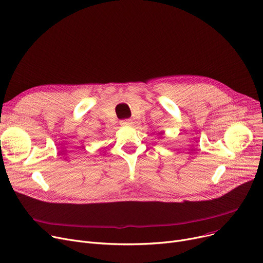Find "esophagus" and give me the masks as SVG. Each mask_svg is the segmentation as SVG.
I'll list each match as a JSON object with an SVG mask.
<instances>
[{
    "label": "esophagus",
    "instance_id": "obj_1",
    "mask_svg": "<svg viewBox=\"0 0 263 263\" xmlns=\"http://www.w3.org/2000/svg\"><path fill=\"white\" fill-rule=\"evenodd\" d=\"M120 125L124 126V127H129L132 125V122L130 119H125V120H121L120 121Z\"/></svg>",
    "mask_w": 263,
    "mask_h": 263
}]
</instances>
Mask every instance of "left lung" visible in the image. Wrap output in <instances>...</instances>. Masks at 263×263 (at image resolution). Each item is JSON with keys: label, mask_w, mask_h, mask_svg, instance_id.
Wrapping results in <instances>:
<instances>
[{"label": "left lung", "mask_w": 263, "mask_h": 263, "mask_svg": "<svg viewBox=\"0 0 263 263\" xmlns=\"http://www.w3.org/2000/svg\"><path fill=\"white\" fill-rule=\"evenodd\" d=\"M161 133H162V132H160V133H159V134H161Z\"/></svg>", "instance_id": "1"}]
</instances>
